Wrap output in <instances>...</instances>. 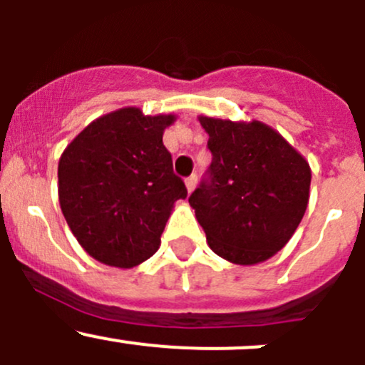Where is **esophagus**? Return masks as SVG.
Wrapping results in <instances>:
<instances>
[{
	"label": "esophagus",
	"mask_w": 365,
	"mask_h": 365,
	"mask_svg": "<svg viewBox=\"0 0 365 365\" xmlns=\"http://www.w3.org/2000/svg\"><path fill=\"white\" fill-rule=\"evenodd\" d=\"M196 182H197V176L196 175H190L189 178L185 180V187H187V192H192L194 187H196Z\"/></svg>",
	"instance_id": "34e87169"
}]
</instances>
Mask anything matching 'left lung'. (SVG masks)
<instances>
[{
	"label": "left lung",
	"instance_id": "8db88e82",
	"mask_svg": "<svg viewBox=\"0 0 365 365\" xmlns=\"http://www.w3.org/2000/svg\"><path fill=\"white\" fill-rule=\"evenodd\" d=\"M212 152L208 180L189 197L210 249L235 264L270 259L309 203L311 165L263 121L197 116Z\"/></svg>",
	"mask_w": 365,
	"mask_h": 365
}]
</instances>
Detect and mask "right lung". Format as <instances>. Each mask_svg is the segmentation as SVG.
Segmentation results:
<instances>
[{
	"label": "right lung",
	"mask_w": 365,
	"mask_h": 365,
	"mask_svg": "<svg viewBox=\"0 0 365 365\" xmlns=\"http://www.w3.org/2000/svg\"><path fill=\"white\" fill-rule=\"evenodd\" d=\"M176 114L139 108L102 114L63 150L58 197L70 231L93 259L116 268L157 252L175 203L187 197L162 143Z\"/></svg>",
	"instance_id": "add662e5"
}]
</instances>
